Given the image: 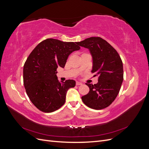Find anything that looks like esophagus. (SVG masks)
<instances>
[{
    "mask_svg": "<svg viewBox=\"0 0 149 149\" xmlns=\"http://www.w3.org/2000/svg\"><path fill=\"white\" fill-rule=\"evenodd\" d=\"M76 86H79V85H81L82 83L79 82V81H76Z\"/></svg>",
    "mask_w": 149,
    "mask_h": 149,
    "instance_id": "1",
    "label": "esophagus"
}]
</instances>
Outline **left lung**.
Instances as JSON below:
<instances>
[{"label": "left lung", "mask_w": 149, "mask_h": 149, "mask_svg": "<svg viewBox=\"0 0 149 149\" xmlns=\"http://www.w3.org/2000/svg\"><path fill=\"white\" fill-rule=\"evenodd\" d=\"M76 43L89 49L93 57L91 72L98 76L97 84L86 83L89 92L81 97L82 101L92 109H104L120 91L124 79L123 61L118 52L101 37H90Z\"/></svg>", "instance_id": "left-lung-1"}]
</instances>
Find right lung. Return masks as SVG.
<instances>
[{"instance_id": "obj_1", "label": "right lung", "mask_w": 149, "mask_h": 149, "mask_svg": "<svg viewBox=\"0 0 149 149\" xmlns=\"http://www.w3.org/2000/svg\"><path fill=\"white\" fill-rule=\"evenodd\" d=\"M77 42L48 38L40 42L26 59L23 71L24 84L31 102L44 112H52L65 102L67 91L75 86L73 79L59 82L58 67L63 68L70 54L79 50Z\"/></svg>"}]
</instances>
